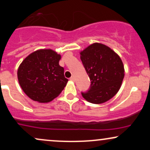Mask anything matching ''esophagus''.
Here are the masks:
<instances>
[{
    "mask_svg": "<svg viewBox=\"0 0 150 150\" xmlns=\"http://www.w3.org/2000/svg\"><path fill=\"white\" fill-rule=\"evenodd\" d=\"M70 80H71V81H73V82H74V81L75 80V77H74V76L71 77H70Z\"/></svg>",
    "mask_w": 150,
    "mask_h": 150,
    "instance_id": "34e87169",
    "label": "esophagus"
}]
</instances>
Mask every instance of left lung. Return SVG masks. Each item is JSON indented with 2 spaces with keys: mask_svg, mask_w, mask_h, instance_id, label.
Instances as JSON below:
<instances>
[{
  "mask_svg": "<svg viewBox=\"0 0 150 150\" xmlns=\"http://www.w3.org/2000/svg\"><path fill=\"white\" fill-rule=\"evenodd\" d=\"M80 59L91 80L87 92H82L85 100L92 104L106 102L114 97L125 75L123 62L111 48L94 43L82 51Z\"/></svg>",
  "mask_w": 150,
  "mask_h": 150,
  "instance_id": "obj_1",
  "label": "left lung"
}]
</instances>
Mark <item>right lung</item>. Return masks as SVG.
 <instances>
[{
  "label": "right lung",
  "instance_id": "1",
  "mask_svg": "<svg viewBox=\"0 0 150 150\" xmlns=\"http://www.w3.org/2000/svg\"><path fill=\"white\" fill-rule=\"evenodd\" d=\"M61 55L52 49H40L26 57L18 70L23 92L32 100L47 103L57 97L68 80L60 66Z\"/></svg>",
  "mask_w": 150,
  "mask_h": 150
}]
</instances>
